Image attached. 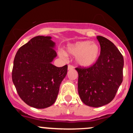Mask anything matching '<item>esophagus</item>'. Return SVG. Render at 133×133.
<instances>
[{"label": "esophagus", "mask_w": 133, "mask_h": 133, "mask_svg": "<svg viewBox=\"0 0 133 133\" xmlns=\"http://www.w3.org/2000/svg\"><path fill=\"white\" fill-rule=\"evenodd\" d=\"M74 69V66L71 65H68V70H71V69Z\"/></svg>", "instance_id": "34e87169"}]
</instances>
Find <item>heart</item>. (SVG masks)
I'll return each instance as SVG.
<instances>
[{"mask_svg": "<svg viewBox=\"0 0 133 133\" xmlns=\"http://www.w3.org/2000/svg\"><path fill=\"white\" fill-rule=\"evenodd\" d=\"M100 53V46L96 43L90 41H84L68 44L66 53L64 51H60L58 54L64 59L68 58V55L75 56V62L77 65L88 68L96 63Z\"/></svg>", "mask_w": 133, "mask_h": 133, "instance_id": "1", "label": "heart"}]
</instances>
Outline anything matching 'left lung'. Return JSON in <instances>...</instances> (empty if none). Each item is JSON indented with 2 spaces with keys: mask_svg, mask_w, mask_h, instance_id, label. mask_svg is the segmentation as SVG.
I'll return each mask as SVG.
<instances>
[{
  "mask_svg": "<svg viewBox=\"0 0 133 133\" xmlns=\"http://www.w3.org/2000/svg\"><path fill=\"white\" fill-rule=\"evenodd\" d=\"M100 55L88 68H77L78 91L85 105L93 108L111 102L123 80L124 58L115 44L102 36L96 37Z\"/></svg>",
  "mask_w": 133,
  "mask_h": 133,
  "instance_id": "left-lung-1",
  "label": "left lung"
}]
</instances>
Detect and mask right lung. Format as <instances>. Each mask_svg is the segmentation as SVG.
<instances>
[{
  "label": "right lung",
  "mask_w": 133,
  "mask_h": 133,
  "mask_svg": "<svg viewBox=\"0 0 133 133\" xmlns=\"http://www.w3.org/2000/svg\"><path fill=\"white\" fill-rule=\"evenodd\" d=\"M51 37L37 36L19 48L12 70V80L21 98L28 105L44 109L56 101L68 65L51 62L57 56Z\"/></svg>",
  "instance_id": "add662e5"
}]
</instances>
